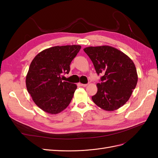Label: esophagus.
<instances>
[{"mask_svg": "<svg viewBox=\"0 0 158 158\" xmlns=\"http://www.w3.org/2000/svg\"><path fill=\"white\" fill-rule=\"evenodd\" d=\"M88 85V84H82V83H81V86H82V87H87Z\"/></svg>", "mask_w": 158, "mask_h": 158, "instance_id": "obj_1", "label": "esophagus"}]
</instances>
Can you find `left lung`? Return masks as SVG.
I'll list each match as a JSON object with an SVG mask.
<instances>
[{
  "label": "left lung",
  "instance_id": "1",
  "mask_svg": "<svg viewBox=\"0 0 158 158\" xmlns=\"http://www.w3.org/2000/svg\"><path fill=\"white\" fill-rule=\"evenodd\" d=\"M83 50L97 73L102 75L93 101L106 111L118 109L129 100L136 86L138 74L134 62L123 52L109 46H91Z\"/></svg>",
  "mask_w": 158,
  "mask_h": 158
}]
</instances>
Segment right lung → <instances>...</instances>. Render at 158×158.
<instances>
[{"mask_svg":"<svg viewBox=\"0 0 158 158\" xmlns=\"http://www.w3.org/2000/svg\"><path fill=\"white\" fill-rule=\"evenodd\" d=\"M79 45L54 46L40 52L31 61L26 77L28 92L42 110L56 114L68 106L77 85L62 81L69 73L71 62L79 52Z\"/></svg>","mask_w":158,"mask_h":158,"instance_id":"right-lung-1","label":"right lung"}]
</instances>
